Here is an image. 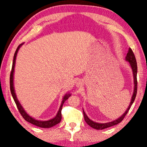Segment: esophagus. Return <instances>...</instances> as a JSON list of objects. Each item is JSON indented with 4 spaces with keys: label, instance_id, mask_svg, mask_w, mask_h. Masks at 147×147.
I'll use <instances>...</instances> for the list:
<instances>
[{
    "label": "esophagus",
    "instance_id": "1",
    "mask_svg": "<svg viewBox=\"0 0 147 147\" xmlns=\"http://www.w3.org/2000/svg\"><path fill=\"white\" fill-rule=\"evenodd\" d=\"M80 84H82L80 83V82H78V83L77 84V86H80Z\"/></svg>",
    "mask_w": 147,
    "mask_h": 147
}]
</instances>
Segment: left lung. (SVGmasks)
I'll return each mask as SVG.
<instances>
[{
	"instance_id": "1",
	"label": "left lung",
	"mask_w": 147,
	"mask_h": 147,
	"mask_svg": "<svg viewBox=\"0 0 147 147\" xmlns=\"http://www.w3.org/2000/svg\"><path fill=\"white\" fill-rule=\"evenodd\" d=\"M126 61H128L130 63V65L131 66L132 71H133V75H134V93H133V95H132V100H131V102H130V105L128 106V109L126 110V111L124 112V114H122V116H120L119 118H118L117 120H114V121L112 122H108V123H104V124L97 123V122L92 121V120H90V118L88 117L87 115H86V113L83 110L84 120H85L86 123H87L90 126H91L92 128H95V129H97V130H103L104 128H107L108 127H110V126H114L116 125V124H118V123H120V122H122V120H123L124 118L125 117L126 114H127L128 111H129L132 104H133L134 100H135L136 93H137V78H136V76H137V63H136L135 55H134V54L133 53V51H132V50L131 49V48H129V49H128L127 55H126Z\"/></svg>"
}]
</instances>
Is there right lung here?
I'll return each instance as SVG.
<instances>
[{
  "instance_id": "add662e5",
  "label": "right lung",
  "mask_w": 147,
  "mask_h": 147,
  "mask_svg": "<svg viewBox=\"0 0 147 147\" xmlns=\"http://www.w3.org/2000/svg\"><path fill=\"white\" fill-rule=\"evenodd\" d=\"M23 43L20 44V45L18 46L17 50H16L15 55H14V58H13V65H12V69L11 71V75H10V89H11V92L12 96H13V98L14 100H15V102L17 105V107L19 110V111L20 112V114H21V116H23V118L25 119L26 121L30 122V123L34 124V125L39 126V127H41V128H51L52 126L56 125V124L59 123L60 121L61 120V110H62V106H63L64 102H65V100H67L68 99V98L71 96L70 94H65V96L63 97V101H62V103L61 104V106H60L59 111H58V113L57 114V115L54 118L51 120H47V121H39V120H37L34 118H31V116L28 115V114L26 113V112L23 110V107H22L21 104H20L19 102L18 101L17 96H16V94L15 93V90H14V87H13V73H14V68H15V59H16V57H17V54L18 52V50L19 49V48L21 46L23 45Z\"/></svg>"
}]
</instances>
